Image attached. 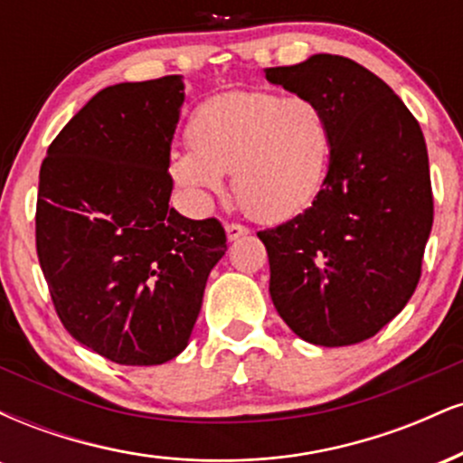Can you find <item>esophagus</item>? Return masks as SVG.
Here are the masks:
<instances>
[{"mask_svg": "<svg viewBox=\"0 0 463 463\" xmlns=\"http://www.w3.org/2000/svg\"><path fill=\"white\" fill-rule=\"evenodd\" d=\"M248 232H250V228L243 226V224H235V222L226 224V235H228V239H231V241H235V239H239V237H246Z\"/></svg>", "mask_w": 463, "mask_h": 463, "instance_id": "esophagus-1", "label": "esophagus"}]
</instances>
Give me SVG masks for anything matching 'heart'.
<instances>
[{
	"label": "heart",
	"instance_id": "heart-1",
	"mask_svg": "<svg viewBox=\"0 0 463 463\" xmlns=\"http://www.w3.org/2000/svg\"><path fill=\"white\" fill-rule=\"evenodd\" d=\"M191 150L169 154V174L198 198L232 191L259 222L298 215L320 194L333 150L326 110L307 95L231 91L206 99L187 124Z\"/></svg>",
	"mask_w": 463,
	"mask_h": 463
}]
</instances>
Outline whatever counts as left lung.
I'll use <instances>...</instances> for the list:
<instances>
[{
	"instance_id": "1",
	"label": "left lung",
	"mask_w": 463,
	"mask_h": 463,
	"mask_svg": "<svg viewBox=\"0 0 463 463\" xmlns=\"http://www.w3.org/2000/svg\"><path fill=\"white\" fill-rule=\"evenodd\" d=\"M265 78L326 110L333 150L313 204L259 231L269 296L298 337L350 346L374 337L416 291L433 226L427 143L379 76L344 56L268 67Z\"/></svg>"
}]
</instances>
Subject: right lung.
Here are the masks:
<instances>
[{"instance_id": "add662e5", "label": "right lung", "mask_w": 463, "mask_h": 463, "mask_svg": "<svg viewBox=\"0 0 463 463\" xmlns=\"http://www.w3.org/2000/svg\"><path fill=\"white\" fill-rule=\"evenodd\" d=\"M183 99V76L106 87L41 165L36 254L54 309L80 344L121 365L183 353L228 248L215 217L169 206Z\"/></svg>"}]
</instances>
